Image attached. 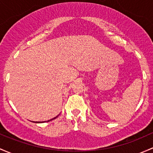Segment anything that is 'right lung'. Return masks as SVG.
Masks as SVG:
<instances>
[{
    "mask_svg": "<svg viewBox=\"0 0 153 153\" xmlns=\"http://www.w3.org/2000/svg\"><path fill=\"white\" fill-rule=\"evenodd\" d=\"M59 115H58V116H57V117H55V118L52 119V120H48V122L51 121V120H54V119H56V117H59ZM44 123V122H36V123Z\"/></svg>",
    "mask_w": 153,
    "mask_h": 153,
    "instance_id": "add662e5",
    "label": "right lung"
}]
</instances>
